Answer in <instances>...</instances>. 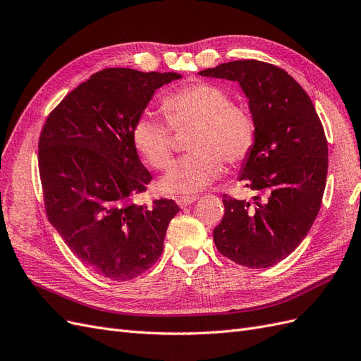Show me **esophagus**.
Returning <instances> with one entry per match:
<instances>
[{
    "label": "esophagus",
    "instance_id": "esophagus-1",
    "mask_svg": "<svg viewBox=\"0 0 361 361\" xmlns=\"http://www.w3.org/2000/svg\"><path fill=\"white\" fill-rule=\"evenodd\" d=\"M195 200H197V197H195V195H192V197H179L176 200V203L179 204V207H187V206L192 204Z\"/></svg>",
    "mask_w": 361,
    "mask_h": 361
}]
</instances>
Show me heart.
I'll return each mask as SVG.
<instances>
[{
	"label": "heart",
	"mask_w": 361,
	"mask_h": 361,
	"mask_svg": "<svg viewBox=\"0 0 361 361\" xmlns=\"http://www.w3.org/2000/svg\"><path fill=\"white\" fill-rule=\"evenodd\" d=\"M233 99L224 87L194 82L170 93L162 101V113L174 129L194 126L188 141L190 155L174 161L159 180L164 192L194 195L220 178L223 159L243 161L255 146L253 114ZM167 122L150 113L141 114L133 126L138 154L154 169L169 164L174 140Z\"/></svg>",
	"instance_id": "b5f03b06"
}]
</instances>
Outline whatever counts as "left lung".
Wrapping results in <instances>:
<instances>
[{
  "label": "left lung",
  "instance_id": "left-lung-1",
  "mask_svg": "<svg viewBox=\"0 0 361 361\" xmlns=\"http://www.w3.org/2000/svg\"><path fill=\"white\" fill-rule=\"evenodd\" d=\"M199 75L236 81L256 123L255 146L238 179L262 199L223 195L214 243L239 265L269 268L301 244L321 209L329 170L322 123L302 87L269 63L228 61Z\"/></svg>",
  "mask_w": 361,
  "mask_h": 361
}]
</instances>
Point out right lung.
<instances>
[{
  "instance_id": "right-lung-1",
  "label": "right lung",
  "mask_w": 361,
  "mask_h": 361,
  "mask_svg": "<svg viewBox=\"0 0 361 361\" xmlns=\"http://www.w3.org/2000/svg\"><path fill=\"white\" fill-rule=\"evenodd\" d=\"M182 75L128 68L92 75L59 104L39 140L49 223L87 267L111 280L138 277L162 253L173 200L135 203L152 180L133 126L159 87Z\"/></svg>"
}]
</instances>
